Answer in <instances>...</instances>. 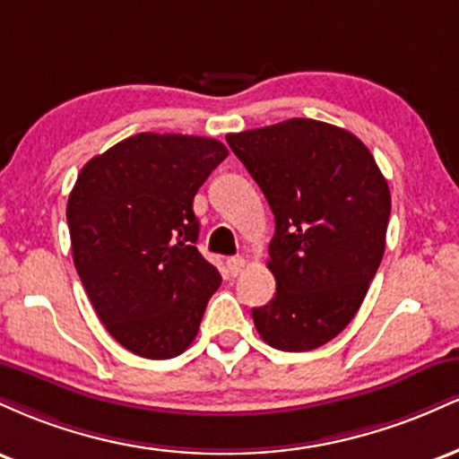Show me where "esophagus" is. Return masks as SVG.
<instances>
[{"instance_id":"esophagus-1","label":"esophagus","mask_w":459,"mask_h":459,"mask_svg":"<svg viewBox=\"0 0 459 459\" xmlns=\"http://www.w3.org/2000/svg\"><path fill=\"white\" fill-rule=\"evenodd\" d=\"M244 267H246L244 256H230V259L226 261V272H229L233 278L239 276V273L244 272Z\"/></svg>"}]
</instances>
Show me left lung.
Segmentation results:
<instances>
[{"label":"left lung","instance_id":"8db88e82","mask_svg":"<svg viewBox=\"0 0 459 459\" xmlns=\"http://www.w3.org/2000/svg\"><path fill=\"white\" fill-rule=\"evenodd\" d=\"M276 220L270 267L276 296L252 308L265 343L308 351L354 319L386 246L391 192L368 149L313 118L229 134Z\"/></svg>","mask_w":459,"mask_h":459}]
</instances>
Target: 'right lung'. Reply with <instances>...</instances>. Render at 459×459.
<instances>
[{"label":"right lung","mask_w":459,"mask_h":459,"mask_svg":"<svg viewBox=\"0 0 459 459\" xmlns=\"http://www.w3.org/2000/svg\"><path fill=\"white\" fill-rule=\"evenodd\" d=\"M229 155L200 135L138 134L92 157L66 204L73 263L105 330L151 360L196 339L222 276L194 246V196Z\"/></svg>","instance_id":"add662e5"}]
</instances>
